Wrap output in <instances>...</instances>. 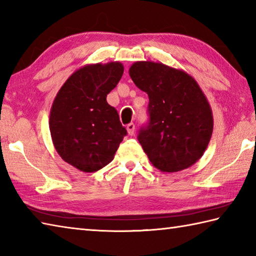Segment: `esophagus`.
Segmentation results:
<instances>
[{
	"label": "esophagus",
	"mask_w": 256,
	"mask_h": 256,
	"mask_svg": "<svg viewBox=\"0 0 256 256\" xmlns=\"http://www.w3.org/2000/svg\"><path fill=\"white\" fill-rule=\"evenodd\" d=\"M126 130H128V135H134V131H135V124L134 123H130L126 125Z\"/></svg>",
	"instance_id": "34e87169"
}]
</instances>
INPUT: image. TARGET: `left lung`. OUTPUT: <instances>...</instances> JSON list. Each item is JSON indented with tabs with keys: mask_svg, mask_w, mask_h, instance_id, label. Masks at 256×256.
<instances>
[{
	"mask_svg": "<svg viewBox=\"0 0 256 256\" xmlns=\"http://www.w3.org/2000/svg\"><path fill=\"white\" fill-rule=\"evenodd\" d=\"M128 74L148 95L150 122L138 138L150 162L168 173L192 166L213 132L212 108L198 82L183 70L152 61L133 63Z\"/></svg>",
	"mask_w": 256,
	"mask_h": 256,
	"instance_id": "obj_1",
	"label": "left lung"
}]
</instances>
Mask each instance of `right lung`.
<instances>
[{
	"mask_svg": "<svg viewBox=\"0 0 256 256\" xmlns=\"http://www.w3.org/2000/svg\"><path fill=\"white\" fill-rule=\"evenodd\" d=\"M124 72L120 62L88 64L60 88L50 112V132L60 156L85 173L112 162L126 135L118 111L106 102Z\"/></svg>",
	"mask_w": 256,
	"mask_h": 256,
	"instance_id": "obj_1",
	"label": "right lung"
}]
</instances>
